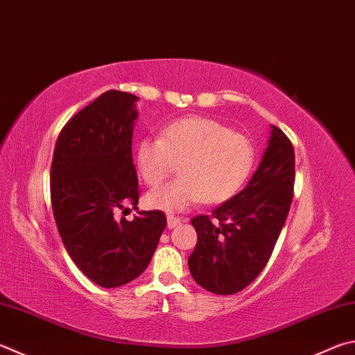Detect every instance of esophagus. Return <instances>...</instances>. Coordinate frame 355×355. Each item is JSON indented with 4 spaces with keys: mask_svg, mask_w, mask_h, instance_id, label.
Returning a JSON list of instances; mask_svg holds the SVG:
<instances>
[{
    "mask_svg": "<svg viewBox=\"0 0 355 355\" xmlns=\"http://www.w3.org/2000/svg\"><path fill=\"white\" fill-rule=\"evenodd\" d=\"M180 223H182V218H180V217H175V216H167V228H169V230L177 228Z\"/></svg>",
    "mask_w": 355,
    "mask_h": 355,
    "instance_id": "esophagus-1",
    "label": "esophagus"
}]
</instances>
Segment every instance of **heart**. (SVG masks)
<instances>
[{
    "label": "heart",
    "mask_w": 355,
    "mask_h": 355,
    "mask_svg": "<svg viewBox=\"0 0 355 355\" xmlns=\"http://www.w3.org/2000/svg\"><path fill=\"white\" fill-rule=\"evenodd\" d=\"M180 163L182 177L146 196L147 206L183 211L203 198L222 203L236 196L254 164V147L216 119L189 116L171 122L163 137H146L137 146V166L150 188L161 184Z\"/></svg>",
    "instance_id": "1"
}]
</instances>
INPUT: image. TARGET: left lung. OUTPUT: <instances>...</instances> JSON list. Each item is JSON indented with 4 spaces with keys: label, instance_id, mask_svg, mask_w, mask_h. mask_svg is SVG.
<instances>
[{
    "label": "left lung",
    "instance_id": "left-lung-1",
    "mask_svg": "<svg viewBox=\"0 0 355 355\" xmlns=\"http://www.w3.org/2000/svg\"><path fill=\"white\" fill-rule=\"evenodd\" d=\"M293 184V146L272 125L268 146L248 184L211 217L191 220L198 239L188 266L198 286L216 295H233L257 278L286 223Z\"/></svg>",
    "mask_w": 355,
    "mask_h": 355
}]
</instances>
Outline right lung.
Here are the masks:
<instances>
[{
	"label": "right lung",
	"mask_w": 355,
	"mask_h": 355,
	"mask_svg": "<svg viewBox=\"0 0 355 355\" xmlns=\"http://www.w3.org/2000/svg\"><path fill=\"white\" fill-rule=\"evenodd\" d=\"M135 94L102 93L62 128L51 166V202L68 254L94 284L121 287L137 279L166 228L161 211H139L132 223L115 212L139 189L132 158L138 119Z\"/></svg>",
	"instance_id": "right-lung-1"
}]
</instances>
